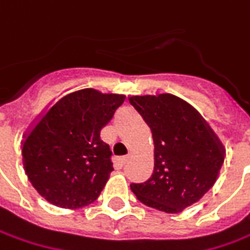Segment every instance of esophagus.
Returning a JSON list of instances; mask_svg holds the SVG:
<instances>
[{"instance_id": "obj_1", "label": "esophagus", "mask_w": 250, "mask_h": 250, "mask_svg": "<svg viewBox=\"0 0 250 250\" xmlns=\"http://www.w3.org/2000/svg\"><path fill=\"white\" fill-rule=\"evenodd\" d=\"M129 154H126V156H124V157H122V159H121V163H122V164H126V163H128V160H129Z\"/></svg>"}]
</instances>
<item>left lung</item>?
Instances as JSON below:
<instances>
[{
  "label": "left lung",
  "mask_w": 250,
  "mask_h": 250,
  "mask_svg": "<svg viewBox=\"0 0 250 250\" xmlns=\"http://www.w3.org/2000/svg\"><path fill=\"white\" fill-rule=\"evenodd\" d=\"M130 104L153 133L154 171L130 189L146 206L178 213L214 185L224 150L210 126L188 103L171 94L132 97Z\"/></svg>",
  "instance_id": "left-lung-1"
}]
</instances>
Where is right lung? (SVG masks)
I'll use <instances>...</instances> for the list:
<instances>
[{"label": "right lung", "mask_w": 250, "mask_h": 250, "mask_svg": "<svg viewBox=\"0 0 250 250\" xmlns=\"http://www.w3.org/2000/svg\"><path fill=\"white\" fill-rule=\"evenodd\" d=\"M124 96L93 89L75 91L45 114L23 145L29 181L42 196L62 208L93 203L110 178V146L100 138Z\"/></svg>", "instance_id": "1"}]
</instances>
